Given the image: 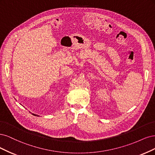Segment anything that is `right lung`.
<instances>
[{"label":"right lung","mask_w":155,"mask_h":155,"mask_svg":"<svg viewBox=\"0 0 155 155\" xmlns=\"http://www.w3.org/2000/svg\"><path fill=\"white\" fill-rule=\"evenodd\" d=\"M32 114H33V115H34V116H37V117H39L38 115H37V114H34V113H32Z\"/></svg>","instance_id":"add662e5"}]
</instances>
